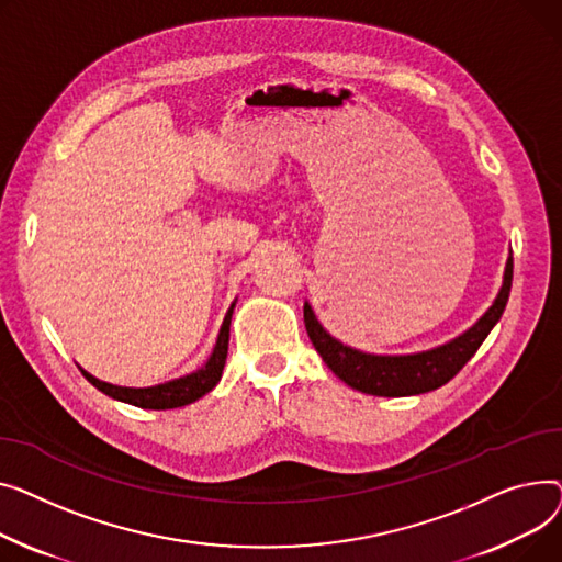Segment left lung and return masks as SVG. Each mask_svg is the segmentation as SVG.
<instances>
[{"instance_id":"obj_1","label":"left lung","mask_w":562,"mask_h":562,"mask_svg":"<svg viewBox=\"0 0 562 562\" xmlns=\"http://www.w3.org/2000/svg\"><path fill=\"white\" fill-rule=\"evenodd\" d=\"M510 285H513V256H508L506 260L504 283L497 300L492 302V306L483 313V317L458 338L419 353L381 356V353H368V351L353 349L336 340L326 331V328L317 322L308 302L304 304V322H306L308 338L317 349V353L322 356V360L328 366V370H331L338 379H342L349 387L366 394H374V397H408V394L431 392L445 385L465 368V362L483 345V340L492 331V326L497 324L499 317L504 315Z\"/></svg>"}]
</instances>
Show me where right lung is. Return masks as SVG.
<instances>
[{"label": "right lung", "mask_w": 562, "mask_h": 562, "mask_svg": "<svg viewBox=\"0 0 562 562\" xmlns=\"http://www.w3.org/2000/svg\"><path fill=\"white\" fill-rule=\"evenodd\" d=\"M234 306H236V302L231 304V308L226 311L217 342L213 347V353L209 356L204 366L192 374H186V376L168 381V383H158V385H151V387H122V385L99 381V379H94L92 374H88L83 370H81V374L97 390H102L104 394H109V397H113L117 402H124V404H131V406L147 408V411H168V408L188 406L200 397H204V394L211 392L217 385V381L222 379L226 351H228V326H231V315H234Z\"/></svg>", "instance_id": "add662e5"}]
</instances>
